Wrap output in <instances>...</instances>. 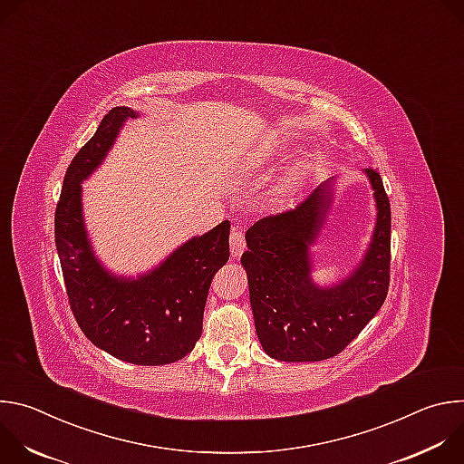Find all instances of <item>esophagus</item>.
Instances as JSON below:
<instances>
[{
  "label": "esophagus",
  "instance_id": "esophagus-1",
  "mask_svg": "<svg viewBox=\"0 0 464 464\" xmlns=\"http://www.w3.org/2000/svg\"><path fill=\"white\" fill-rule=\"evenodd\" d=\"M229 244H231V255L233 256L242 255V251L246 249V238H244V233L238 227H233L231 237H229Z\"/></svg>",
  "mask_w": 464,
  "mask_h": 464
}]
</instances>
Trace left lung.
Returning <instances> with one entry per match:
<instances>
[{
    "instance_id": "obj_1",
    "label": "left lung",
    "mask_w": 464,
    "mask_h": 464,
    "mask_svg": "<svg viewBox=\"0 0 464 464\" xmlns=\"http://www.w3.org/2000/svg\"><path fill=\"white\" fill-rule=\"evenodd\" d=\"M378 208L372 242L360 266L338 286L312 283L308 247L317 238L333 196V179L317 185L288 211L255 222L242 266L247 272L256 336L281 362H319L340 354L376 315L389 290L391 206L380 174L365 169Z\"/></svg>"
}]
</instances>
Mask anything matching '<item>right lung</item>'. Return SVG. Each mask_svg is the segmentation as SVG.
I'll list each match as a JSON object with an SVG mask.
<instances>
[{"mask_svg":"<svg viewBox=\"0 0 464 464\" xmlns=\"http://www.w3.org/2000/svg\"><path fill=\"white\" fill-rule=\"evenodd\" d=\"M134 110L117 106L65 170L54 211V242L72 312L84 336L108 354L136 365H165L187 356L202 336L215 274L229 258V220L178 247L136 279H117L95 258L82 220L81 181L104 160Z\"/></svg>","mask_w":464,"mask_h":464,"instance_id":"1","label":"right lung"}]
</instances>
